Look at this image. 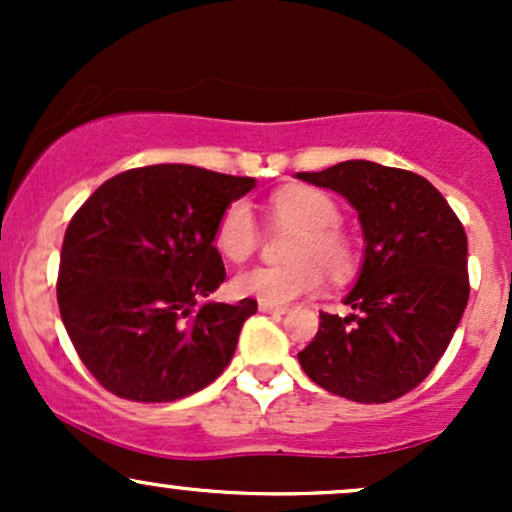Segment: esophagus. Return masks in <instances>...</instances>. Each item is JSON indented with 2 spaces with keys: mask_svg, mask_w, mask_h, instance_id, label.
<instances>
[{
  "mask_svg": "<svg viewBox=\"0 0 512 512\" xmlns=\"http://www.w3.org/2000/svg\"><path fill=\"white\" fill-rule=\"evenodd\" d=\"M260 310H262V313H267V315H284L289 308H286V305H272V303H262L260 301Z\"/></svg>",
  "mask_w": 512,
  "mask_h": 512,
  "instance_id": "1",
  "label": "esophagus"
}]
</instances>
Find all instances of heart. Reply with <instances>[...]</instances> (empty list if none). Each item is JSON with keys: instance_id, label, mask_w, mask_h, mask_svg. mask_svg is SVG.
Segmentation results:
<instances>
[{"instance_id": "obj_1", "label": "heart", "mask_w": 512, "mask_h": 512, "mask_svg": "<svg viewBox=\"0 0 512 512\" xmlns=\"http://www.w3.org/2000/svg\"><path fill=\"white\" fill-rule=\"evenodd\" d=\"M269 214L279 223L298 228L289 248L291 264L284 267H255L233 279L238 296L257 298L262 303L289 305L298 298L313 296L325 281V269L334 279H344L356 267V248L339 228L342 211L327 192L313 187H289L274 192ZM214 245L226 260L245 262L260 245L255 216L245 202L223 209L214 231Z\"/></svg>"}]
</instances>
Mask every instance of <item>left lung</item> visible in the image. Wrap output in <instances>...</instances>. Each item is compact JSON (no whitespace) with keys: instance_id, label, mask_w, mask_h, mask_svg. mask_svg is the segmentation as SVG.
Segmentation results:
<instances>
[{"instance_id":"1","label":"left lung","mask_w":512,"mask_h":512,"mask_svg":"<svg viewBox=\"0 0 512 512\" xmlns=\"http://www.w3.org/2000/svg\"><path fill=\"white\" fill-rule=\"evenodd\" d=\"M298 178L349 199L366 238L361 274L344 298L354 313H320L315 339L298 361L332 395L392 402L436 368L467 308L462 221L411 170L344 161Z\"/></svg>"}]
</instances>
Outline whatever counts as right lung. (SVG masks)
<instances>
[{
  "label": "right lung",
  "instance_id": "right-lung-1",
  "mask_svg": "<svg viewBox=\"0 0 512 512\" xmlns=\"http://www.w3.org/2000/svg\"><path fill=\"white\" fill-rule=\"evenodd\" d=\"M252 187V178L161 163L105 180L72 216L57 301L76 354L105 390L175 402L231 363L257 301H199L226 279L216 223Z\"/></svg>",
  "mask_w": 512,
  "mask_h": 512
}]
</instances>
